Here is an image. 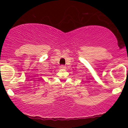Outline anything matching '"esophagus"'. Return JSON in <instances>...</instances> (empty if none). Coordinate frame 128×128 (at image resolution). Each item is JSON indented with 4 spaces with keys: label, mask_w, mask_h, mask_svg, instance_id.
Wrapping results in <instances>:
<instances>
[{
    "label": "esophagus",
    "mask_w": 128,
    "mask_h": 128,
    "mask_svg": "<svg viewBox=\"0 0 128 128\" xmlns=\"http://www.w3.org/2000/svg\"><path fill=\"white\" fill-rule=\"evenodd\" d=\"M65 68H66L65 66L63 65V64H62V65L60 66V69H65Z\"/></svg>",
    "instance_id": "34e87169"
}]
</instances>
